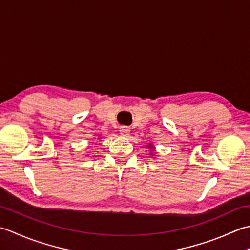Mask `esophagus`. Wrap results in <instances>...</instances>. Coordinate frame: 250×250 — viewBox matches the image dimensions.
Segmentation results:
<instances>
[{
	"label": "esophagus",
	"instance_id": "1",
	"mask_svg": "<svg viewBox=\"0 0 250 250\" xmlns=\"http://www.w3.org/2000/svg\"><path fill=\"white\" fill-rule=\"evenodd\" d=\"M119 131H120V134L122 135V136H128L129 134H130V128H128V126H125V125H122V126H120V129H119Z\"/></svg>",
	"mask_w": 250,
	"mask_h": 250
}]
</instances>
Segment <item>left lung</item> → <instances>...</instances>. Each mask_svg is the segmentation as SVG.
<instances>
[{"label":"left lung","mask_w":250,"mask_h":250,"mask_svg":"<svg viewBox=\"0 0 250 250\" xmlns=\"http://www.w3.org/2000/svg\"><path fill=\"white\" fill-rule=\"evenodd\" d=\"M148 148H151V146H150V145H148Z\"/></svg>","instance_id":"8db88e82"}]
</instances>
